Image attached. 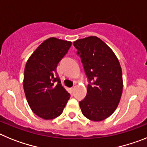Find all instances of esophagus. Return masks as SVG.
<instances>
[{"instance_id":"1","label":"esophagus","mask_w":147,"mask_h":147,"mask_svg":"<svg viewBox=\"0 0 147 147\" xmlns=\"http://www.w3.org/2000/svg\"><path fill=\"white\" fill-rule=\"evenodd\" d=\"M74 89H75V86H72V87L71 88V89H72V90H73Z\"/></svg>"}]
</instances>
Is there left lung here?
<instances>
[{
  "label": "left lung",
  "instance_id": "obj_1",
  "mask_svg": "<svg viewBox=\"0 0 147 147\" xmlns=\"http://www.w3.org/2000/svg\"><path fill=\"white\" fill-rule=\"evenodd\" d=\"M88 80L86 97L79 102L83 115L100 121L115 112L123 90L122 70L118 58L108 46L95 36L73 43Z\"/></svg>",
  "mask_w": 147,
  "mask_h": 147
}]
</instances>
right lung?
<instances>
[{"label":"right lung","instance_id":"add662e5","mask_svg":"<svg viewBox=\"0 0 147 147\" xmlns=\"http://www.w3.org/2000/svg\"><path fill=\"white\" fill-rule=\"evenodd\" d=\"M71 45L72 42L50 38L37 48L26 62L24 92L32 112L43 119L61 115L70 98L56 68Z\"/></svg>","mask_w":147,"mask_h":147}]
</instances>
